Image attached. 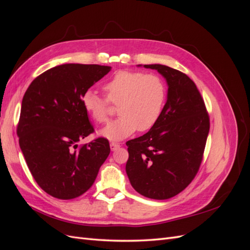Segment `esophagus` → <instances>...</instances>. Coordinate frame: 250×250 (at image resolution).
I'll list each match as a JSON object with an SVG mask.
<instances>
[{
	"label": "esophagus",
	"instance_id": "esophagus-1",
	"mask_svg": "<svg viewBox=\"0 0 250 250\" xmlns=\"http://www.w3.org/2000/svg\"><path fill=\"white\" fill-rule=\"evenodd\" d=\"M120 148V144H118V143H110V149H111V151H115V150H117V149H119Z\"/></svg>",
	"mask_w": 250,
	"mask_h": 250
}]
</instances>
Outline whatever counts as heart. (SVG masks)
<instances>
[{
	"label": "heart",
	"mask_w": 250,
	"mask_h": 250,
	"mask_svg": "<svg viewBox=\"0 0 250 250\" xmlns=\"http://www.w3.org/2000/svg\"><path fill=\"white\" fill-rule=\"evenodd\" d=\"M107 98L88 88L81 96L85 112L96 123H105L108 119L109 101L120 104V117L100 130V135L109 140H122L135 130L147 131L161 119L167 87L155 74L121 71L103 86Z\"/></svg>",
	"instance_id": "1"
}]
</instances>
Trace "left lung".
<instances>
[{
  "label": "left lung",
  "instance_id": "obj_1",
  "mask_svg": "<svg viewBox=\"0 0 250 250\" xmlns=\"http://www.w3.org/2000/svg\"><path fill=\"white\" fill-rule=\"evenodd\" d=\"M144 67L156 70L167 81V101L157 124L126 143V173L138 193L164 200L185 190L197 174L209 118L197 86L186 74L163 64Z\"/></svg>",
  "mask_w": 250,
  "mask_h": 250
}]
</instances>
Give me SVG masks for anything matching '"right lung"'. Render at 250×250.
<instances>
[{
	"instance_id": "add662e5",
	"label": "right lung",
	"mask_w": 250,
	"mask_h": 250,
	"mask_svg": "<svg viewBox=\"0 0 250 250\" xmlns=\"http://www.w3.org/2000/svg\"><path fill=\"white\" fill-rule=\"evenodd\" d=\"M111 66L64 63L36 77L24 95L18 125L20 147L33 178L58 199L79 197L93 186L109 155L106 139L78 148L94 132L81 96Z\"/></svg>"
}]
</instances>
